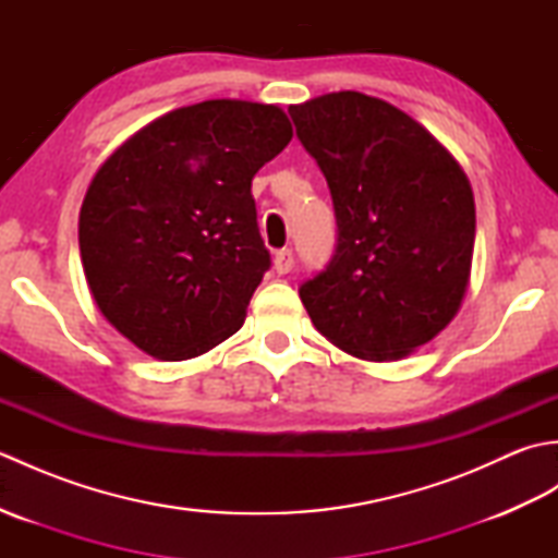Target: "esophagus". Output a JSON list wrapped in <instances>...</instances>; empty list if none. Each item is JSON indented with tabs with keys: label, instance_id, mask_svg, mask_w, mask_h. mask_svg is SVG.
I'll return each instance as SVG.
<instances>
[{
	"label": "esophagus",
	"instance_id": "esophagus-1",
	"mask_svg": "<svg viewBox=\"0 0 558 558\" xmlns=\"http://www.w3.org/2000/svg\"><path fill=\"white\" fill-rule=\"evenodd\" d=\"M294 266V256L290 248H280V252L276 254V258H272V268H276L280 276H286V272H290Z\"/></svg>",
	"mask_w": 558,
	"mask_h": 558
}]
</instances>
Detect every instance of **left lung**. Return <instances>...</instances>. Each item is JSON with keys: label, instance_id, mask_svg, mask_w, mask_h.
<instances>
[{"label": "left lung", "instance_id": "8db88e82", "mask_svg": "<svg viewBox=\"0 0 558 558\" xmlns=\"http://www.w3.org/2000/svg\"><path fill=\"white\" fill-rule=\"evenodd\" d=\"M324 172L338 240L302 282L318 333L360 360L405 357L450 324L475 248V198L456 158L386 100L357 90L290 105Z\"/></svg>", "mask_w": 558, "mask_h": 558}]
</instances>
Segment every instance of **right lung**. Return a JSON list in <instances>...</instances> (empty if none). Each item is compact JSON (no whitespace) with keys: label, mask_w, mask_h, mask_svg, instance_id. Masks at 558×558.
Segmentation results:
<instances>
[{"label":"right lung","mask_w":558,"mask_h":558,"mask_svg":"<svg viewBox=\"0 0 558 558\" xmlns=\"http://www.w3.org/2000/svg\"><path fill=\"white\" fill-rule=\"evenodd\" d=\"M276 105L206 100L141 129L83 198V272L102 316L156 360H192L242 328L270 268L254 174L290 144Z\"/></svg>","instance_id":"1"}]
</instances>
